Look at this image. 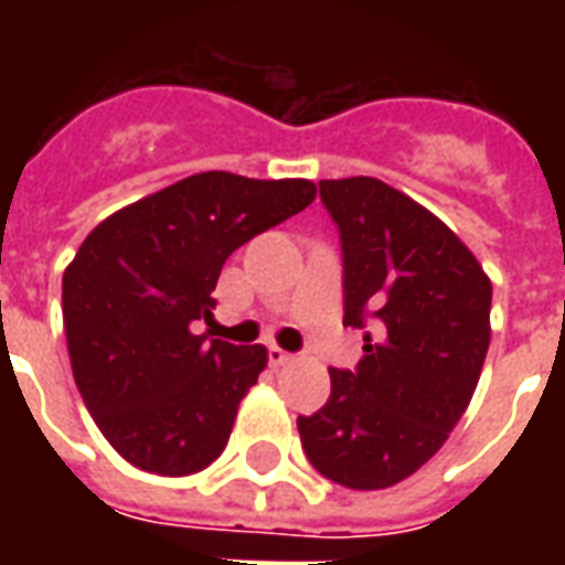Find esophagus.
I'll use <instances>...</instances> for the list:
<instances>
[{
    "instance_id": "34e87169",
    "label": "esophagus",
    "mask_w": 565,
    "mask_h": 565,
    "mask_svg": "<svg viewBox=\"0 0 565 565\" xmlns=\"http://www.w3.org/2000/svg\"><path fill=\"white\" fill-rule=\"evenodd\" d=\"M290 360H294V356L287 354V351H281L278 344H271V348H269V363H271V366H287Z\"/></svg>"
}]
</instances>
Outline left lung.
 <instances>
[{
	"label": "left lung",
	"instance_id": "obj_1",
	"mask_svg": "<svg viewBox=\"0 0 565 565\" xmlns=\"http://www.w3.org/2000/svg\"><path fill=\"white\" fill-rule=\"evenodd\" d=\"M339 226L344 327L370 330L356 369H330L299 438L323 478L384 490L415 475L469 408L490 344V278L469 247L379 178L320 181Z\"/></svg>",
	"mask_w": 565,
	"mask_h": 565
}]
</instances>
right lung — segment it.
I'll list each match as a JSON object with an SVG mask.
<instances>
[{
    "instance_id": "obj_1",
    "label": "right lung",
    "mask_w": 565,
    "mask_h": 565,
    "mask_svg": "<svg viewBox=\"0 0 565 565\" xmlns=\"http://www.w3.org/2000/svg\"><path fill=\"white\" fill-rule=\"evenodd\" d=\"M306 178L190 174L115 211L63 275L68 360L108 445L145 472L181 478L221 457L266 348L196 335L235 247L315 202Z\"/></svg>"
}]
</instances>
